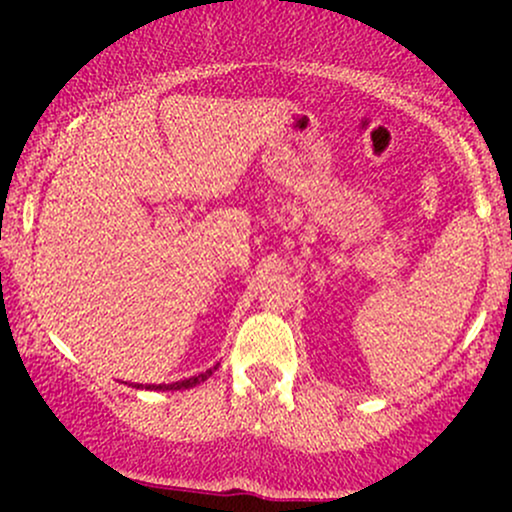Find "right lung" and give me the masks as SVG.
I'll return each mask as SVG.
<instances>
[{"label":"right lung","instance_id":"obj_1","mask_svg":"<svg viewBox=\"0 0 512 512\" xmlns=\"http://www.w3.org/2000/svg\"><path fill=\"white\" fill-rule=\"evenodd\" d=\"M211 370H214V368H209L207 373H199V375H195V378L180 380V383H170V385H146V390H185V387H195V385L204 383V380L209 378ZM134 387H142V385H134Z\"/></svg>","mask_w":512,"mask_h":512}]
</instances>
